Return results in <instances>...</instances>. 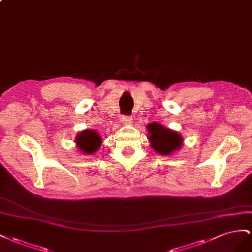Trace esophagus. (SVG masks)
<instances>
[{
	"label": "esophagus",
	"mask_w": 252,
	"mask_h": 252,
	"mask_svg": "<svg viewBox=\"0 0 252 252\" xmlns=\"http://www.w3.org/2000/svg\"><path fill=\"white\" fill-rule=\"evenodd\" d=\"M121 121H122V125L130 126V125H132L133 118H132V116H124V117H122Z\"/></svg>",
	"instance_id": "esophagus-1"
}]
</instances>
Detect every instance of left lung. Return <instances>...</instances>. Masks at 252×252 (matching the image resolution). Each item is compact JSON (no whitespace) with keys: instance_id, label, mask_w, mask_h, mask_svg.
Returning a JSON list of instances; mask_svg holds the SVG:
<instances>
[{"instance_id":"1","label":"left lung","mask_w":252,"mask_h":252,"mask_svg":"<svg viewBox=\"0 0 252 252\" xmlns=\"http://www.w3.org/2000/svg\"><path fill=\"white\" fill-rule=\"evenodd\" d=\"M149 140L152 147L158 154L171 155L175 151L179 150L183 146L184 138L182 135L164 127L163 126L153 122L147 126Z\"/></svg>"}]
</instances>
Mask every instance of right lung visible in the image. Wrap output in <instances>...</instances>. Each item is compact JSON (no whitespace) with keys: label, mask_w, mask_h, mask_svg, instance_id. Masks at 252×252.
<instances>
[{"label":"right lung","mask_w":252,"mask_h":252,"mask_svg":"<svg viewBox=\"0 0 252 252\" xmlns=\"http://www.w3.org/2000/svg\"><path fill=\"white\" fill-rule=\"evenodd\" d=\"M76 145L84 154H93L101 146V136L94 130H84L76 136Z\"/></svg>","instance_id":"obj_1"}]
</instances>
